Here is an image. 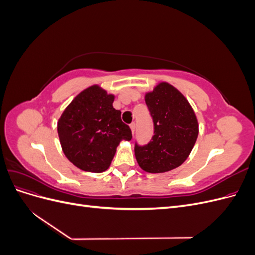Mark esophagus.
Here are the masks:
<instances>
[{"label": "esophagus", "mask_w": 255, "mask_h": 255, "mask_svg": "<svg viewBox=\"0 0 255 255\" xmlns=\"http://www.w3.org/2000/svg\"><path fill=\"white\" fill-rule=\"evenodd\" d=\"M129 128H130V130H132V135H134L135 128H136V125H135V123H132V125H129Z\"/></svg>", "instance_id": "esophagus-1"}]
</instances>
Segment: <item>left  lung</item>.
Returning <instances> with one entry per match:
<instances>
[{
  "label": "left lung",
  "mask_w": 255,
  "mask_h": 255,
  "mask_svg": "<svg viewBox=\"0 0 255 255\" xmlns=\"http://www.w3.org/2000/svg\"><path fill=\"white\" fill-rule=\"evenodd\" d=\"M144 101L154 122V136L144 146H135L139 167L149 173H163L181 166L194 148L199 134L195 111L182 92L159 82L145 92Z\"/></svg>",
  "instance_id": "left-lung-1"
}]
</instances>
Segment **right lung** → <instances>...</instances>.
Wrapping results in <instances>:
<instances>
[{
  "mask_svg": "<svg viewBox=\"0 0 255 255\" xmlns=\"http://www.w3.org/2000/svg\"><path fill=\"white\" fill-rule=\"evenodd\" d=\"M115 95L100 85L81 91L57 121L61 149L71 163L87 172L100 173L111 166L122 140L132 139L121 112L114 109Z\"/></svg>",
  "mask_w": 255,
  "mask_h": 255,
  "instance_id": "add662e5",
  "label": "right lung"
}]
</instances>
